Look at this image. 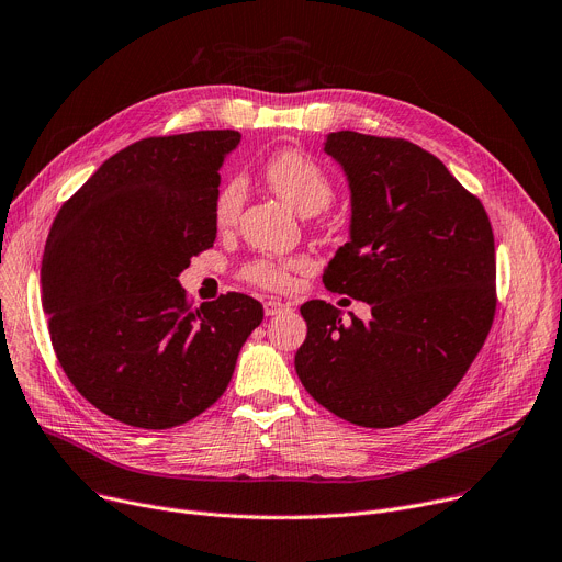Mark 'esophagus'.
I'll list each match as a JSON object with an SVG mask.
<instances>
[{"label": "esophagus", "mask_w": 562, "mask_h": 562, "mask_svg": "<svg viewBox=\"0 0 562 562\" xmlns=\"http://www.w3.org/2000/svg\"><path fill=\"white\" fill-rule=\"evenodd\" d=\"M284 312H289V305H284V303H280V301H266L263 303V314L266 316H278V314H284Z\"/></svg>", "instance_id": "esophagus-1"}]
</instances>
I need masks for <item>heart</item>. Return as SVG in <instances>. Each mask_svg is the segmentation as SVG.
I'll use <instances>...</instances> for the list:
<instances>
[{"label": "heart", "mask_w": 562, "mask_h": 562, "mask_svg": "<svg viewBox=\"0 0 562 562\" xmlns=\"http://www.w3.org/2000/svg\"><path fill=\"white\" fill-rule=\"evenodd\" d=\"M263 180L271 187L276 195H280L293 212L301 216H314L326 210L333 202V182L312 157L299 150H282L273 155L263 164ZM246 202V182L241 177H232L221 191L216 193L214 202V218L218 227H229L241 216ZM289 261H271V259H257L250 261L244 276L246 280L263 286V289H284L289 284Z\"/></svg>", "instance_id": "obj_1"}]
</instances>
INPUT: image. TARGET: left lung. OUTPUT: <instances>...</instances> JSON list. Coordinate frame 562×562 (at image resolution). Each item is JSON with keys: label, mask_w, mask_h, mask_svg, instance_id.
<instances>
[{"label": "left lung", "mask_w": 562, "mask_h": 562, "mask_svg": "<svg viewBox=\"0 0 562 562\" xmlns=\"http://www.w3.org/2000/svg\"><path fill=\"white\" fill-rule=\"evenodd\" d=\"M344 170L350 227L323 271L364 301L362 321L326 301L301 307L296 373L314 401L364 428H392L445 401L483 348L496 310L490 218L419 145L358 132L323 143Z\"/></svg>", "instance_id": "obj_1"}]
</instances>
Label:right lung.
Returning a JSON list of instances; mask_svg holds the SVG:
<instances>
[{"mask_svg": "<svg viewBox=\"0 0 562 562\" xmlns=\"http://www.w3.org/2000/svg\"><path fill=\"white\" fill-rule=\"evenodd\" d=\"M232 130L143 138L109 157L56 214L43 310L75 390L115 422L164 430L227 390L259 301L191 307L180 273L216 239L214 202Z\"/></svg>", "mask_w": 562, "mask_h": 562, "instance_id": "add662e5", "label": "right lung"}]
</instances>
